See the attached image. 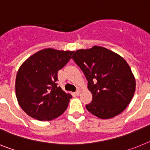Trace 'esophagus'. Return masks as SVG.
<instances>
[{
	"label": "esophagus",
	"mask_w": 150,
	"mask_h": 150,
	"mask_svg": "<svg viewBox=\"0 0 150 150\" xmlns=\"http://www.w3.org/2000/svg\"><path fill=\"white\" fill-rule=\"evenodd\" d=\"M79 93H80V90H79V89H77L76 91V92H75V94H76V95H79Z\"/></svg>",
	"instance_id": "obj_1"
}]
</instances>
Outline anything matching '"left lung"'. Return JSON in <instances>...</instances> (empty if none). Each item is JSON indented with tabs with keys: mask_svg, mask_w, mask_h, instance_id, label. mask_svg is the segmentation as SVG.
<instances>
[{
	"mask_svg": "<svg viewBox=\"0 0 150 150\" xmlns=\"http://www.w3.org/2000/svg\"><path fill=\"white\" fill-rule=\"evenodd\" d=\"M71 59L88 81L92 100L86 107L100 119L120 114L134 96L136 83L132 70L120 55L101 46L76 51Z\"/></svg>",
	"mask_w": 150,
	"mask_h": 150,
	"instance_id": "1",
	"label": "left lung"
}]
</instances>
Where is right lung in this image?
Instances as JSON below:
<instances>
[{"label": "right lung", "instance_id": "1", "mask_svg": "<svg viewBox=\"0 0 150 150\" xmlns=\"http://www.w3.org/2000/svg\"><path fill=\"white\" fill-rule=\"evenodd\" d=\"M74 52L46 49L36 52L22 64L16 79L18 104L30 117L50 121L67 109L70 94L57 86L58 71L71 59Z\"/></svg>", "mask_w": 150, "mask_h": 150}]
</instances>
